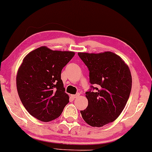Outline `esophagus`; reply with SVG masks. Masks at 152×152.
I'll use <instances>...</instances> for the list:
<instances>
[{"label":"esophagus","instance_id":"obj_1","mask_svg":"<svg viewBox=\"0 0 152 152\" xmlns=\"http://www.w3.org/2000/svg\"><path fill=\"white\" fill-rule=\"evenodd\" d=\"M79 94H75V95H71V97L73 98V99H77V98H78V97H79Z\"/></svg>","mask_w":152,"mask_h":152}]
</instances>
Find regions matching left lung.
Listing matches in <instances>:
<instances>
[{"label": "left lung", "mask_w": 152, "mask_h": 152, "mask_svg": "<svg viewBox=\"0 0 152 152\" xmlns=\"http://www.w3.org/2000/svg\"><path fill=\"white\" fill-rule=\"evenodd\" d=\"M90 71V81L99 88L87 92L88 105L81 111L84 121L92 127H102L118 118L126 104L132 88L128 66L120 56L111 52H79Z\"/></svg>", "instance_id": "8db88e82"}]
</instances>
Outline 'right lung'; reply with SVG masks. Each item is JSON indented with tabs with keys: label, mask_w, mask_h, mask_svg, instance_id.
Here are the masks:
<instances>
[{
	"label": "right lung",
	"mask_w": 152,
	"mask_h": 152,
	"mask_svg": "<svg viewBox=\"0 0 152 152\" xmlns=\"http://www.w3.org/2000/svg\"><path fill=\"white\" fill-rule=\"evenodd\" d=\"M75 53L41 46L23 59L16 76L18 95L26 109L37 120H55L69 103L61 71Z\"/></svg>",
	"instance_id": "right-lung-1"
}]
</instances>
